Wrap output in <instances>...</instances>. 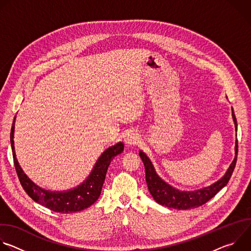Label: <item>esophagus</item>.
Masks as SVG:
<instances>
[{"label":"esophagus","mask_w":251,"mask_h":251,"mask_svg":"<svg viewBox=\"0 0 251 251\" xmlns=\"http://www.w3.org/2000/svg\"><path fill=\"white\" fill-rule=\"evenodd\" d=\"M124 142L125 144L127 146H133V145H137L138 143L140 142V136L139 134H137L136 132H128L126 135H125V138H124Z\"/></svg>","instance_id":"1"}]
</instances>
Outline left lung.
I'll list each match as a JSON object with an SVG mask.
<instances>
[{
	"label": "left lung",
	"mask_w": 251,
	"mask_h": 251,
	"mask_svg": "<svg viewBox=\"0 0 251 251\" xmlns=\"http://www.w3.org/2000/svg\"><path fill=\"white\" fill-rule=\"evenodd\" d=\"M231 113H232L231 115L234 122L235 131H237L236 118L232 108H231ZM237 147L238 146H237V139H236L235 147H234V151H235L234 159L230 164V166L228 167L226 174L220 178V180L216 183L211 184L208 187H204L195 191H181L169 185L157 174L151 160L144 152L140 151L139 156L142 159L143 164L145 166L146 183H147L149 192L154 198V200L161 205H165L167 207L176 208L180 210V209L195 208L202 205L203 203L208 201L211 198L216 196L224 187L227 185L236 164L237 151H238Z\"/></svg>",
	"instance_id": "8db88e82"
}]
</instances>
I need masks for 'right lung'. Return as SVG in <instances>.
Returning a JSON list of instances; mask_svg holds the SVG:
<instances>
[{
	"label": "right lung",
	"instance_id": "right-lung-1",
	"mask_svg": "<svg viewBox=\"0 0 251 251\" xmlns=\"http://www.w3.org/2000/svg\"><path fill=\"white\" fill-rule=\"evenodd\" d=\"M16 116L11 129V146L15 168L21 185L25 193L38 203L61 213H71L83 210L92 205L99 198L104 184L105 176L108 167L114 157L124 151L122 142L106 149L96 161L91 173L85 180L77 187L67 191H49L35 185L21 168L15 152L14 133H15Z\"/></svg>",
	"mask_w": 251,
	"mask_h": 251
}]
</instances>
